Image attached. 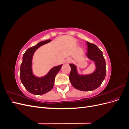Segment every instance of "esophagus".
Here are the masks:
<instances>
[{"instance_id": "esophagus-1", "label": "esophagus", "mask_w": 129, "mask_h": 129, "mask_svg": "<svg viewBox=\"0 0 129 129\" xmlns=\"http://www.w3.org/2000/svg\"><path fill=\"white\" fill-rule=\"evenodd\" d=\"M71 61H72L71 58H67V60H66V61H67V63H70V62H71Z\"/></svg>"}]
</instances>
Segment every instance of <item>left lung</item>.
Here are the masks:
<instances>
[{"mask_svg":"<svg viewBox=\"0 0 129 129\" xmlns=\"http://www.w3.org/2000/svg\"><path fill=\"white\" fill-rule=\"evenodd\" d=\"M87 56L94 61L96 66V71L88 75H79L76 66L69 64L71 71L69 80L73 86L77 90L88 91L99 88L103 82L106 75V63L103 53L96 45L87 42Z\"/></svg>","mask_w":129,"mask_h":129,"instance_id":"obj_1","label":"left lung"}]
</instances>
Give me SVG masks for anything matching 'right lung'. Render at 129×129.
Returning a JSON list of instances; mask_svg holds the SVG:
<instances>
[{
  "label": "right lung",
  "instance_id": "right-lung-1",
  "mask_svg": "<svg viewBox=\"0 0 129 129\" xmlns=\"http://www.w3.org/2000/svg\"><path fill=\"white\" fill-rule=\"evenodd\" d=\"M50 39L40 42L35 46L27 49L24 54L20 66V79L26 90L34 95H43L53 88L56 74L62 64L53 67L47 75L42 77L34 76L32 71V60L33 54L40 46L49 42Z\"/></svg>",
  "mask_w": 129,
  "mask_h": 129
}]
</instances>
